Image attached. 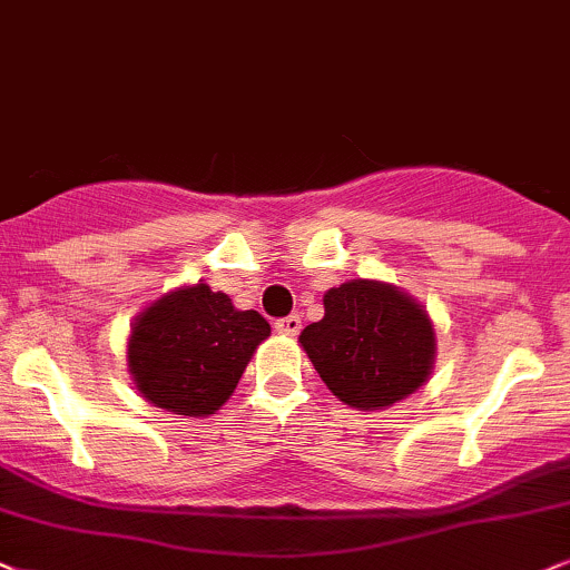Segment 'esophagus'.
<instances>
[{
	"instance_id": "1",
	"label": "esophagus",
	"mask_w": 570,
	"mask_h": 570,
	"mask_svg": "<svg viewBox=\"0 0 570 570\" xmlns=\"http://www.w3.org/2000/svg\"><path fill=\"white\" fill-rule=\"evenodd\" d=\"M299 328H302L299 315H286V318L276 321V331H278V334H284V336H297Z\"/></svg>"
}]
</instances>
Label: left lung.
<instances>
[{"label": "left lung", "mask_w": 570, "mask_h": 570, "mask_svg": "<svg viewBox=\"0 0 570 570\" xmlns=\"http://www.w3.org/2000/svg\"><path fill=\"white\" fill-rule=\"evenodd\" d=\"M323 309L299 344L344 405L386 410L426 384L436 334L415 297L386 281L352 278L323 294Z\"/></svg>", "instance_id": "left-lung-1"}]
</instances>
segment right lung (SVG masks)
I'll list each match as a JSON object with an SVG mask.
<instances>
[{"instance_id": "1", "label": "right lung", "mask_w": 570, "mask_h": 570, "mask_svg": "<svg viewBox=\"0 0 570 570\" xmlns=\"http://www.w3.org/2000/svg\"><path fill=\"white\" fill-rule=\"evenodd\" d=\"M268 336V321L257 309H236L228 294L199 281L163 294L136 315L128 373L155 407L207 417L226 405Z\"/></svg>"}]
</instances>
